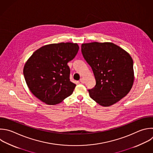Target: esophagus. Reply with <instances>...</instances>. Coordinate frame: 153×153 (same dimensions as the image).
<instances>
[{
  "instance_id": "obj_1",
  "label": "esophagus",
  "mask_w": 153,
  "mask_h": 153,
  "mask_svg": "<svg viewBox=\"0 0 153 153\" xmlns=\"http://www.w3.org/2000/svg\"><path fill=\"white\" fill-rule=\"evenodd\" d=\"M80 82H82V83H85V80H84V79H83V78H81L80 80Z\"/></svg>"
}]
</instances>
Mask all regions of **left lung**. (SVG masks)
I'll use <instances>...</instances> for the list:
<instances>
[{
    "instance_id": "1",
    "label": "left lung",
    "mask_w": 153,
    "mask_h": 153,
    "mask_svg": "<svg viewBox=\"0 0 153 153\" xmlns=\"http://www.w3.org/2000/svg\"><path fill=\"white\" fill-rule=\"evenodd\" d=\"M81 48L96 81L95 86L88 90L90 97L100 105L108 107L126 97L134 79L130 55L109 42L83 43Z\"/></svg>"
}]
</instances>
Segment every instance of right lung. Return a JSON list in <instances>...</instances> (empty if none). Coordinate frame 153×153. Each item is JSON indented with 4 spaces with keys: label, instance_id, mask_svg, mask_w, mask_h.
I'll list each match as a JSON object with an SVG mask.
<instances>
[{
    "label": "right lung",
    "instance_id": "obj_1",
    "mask_svg": "<svg viewBox=\"0 0 153 153\" xmlns=\"http://www.w3.org/2000/svg\"><path fill=\"white\" fill-rule=\"evenodd\" d=\"M79 49L77 43L61 42L44 45L33 53L25 64L23 74L36 98L47 105H55L72 94L76 85L70 81L67 63Z\"/></svg>",
    "mask_w": 153,
    "mask_h": 153
}]
</instances>
